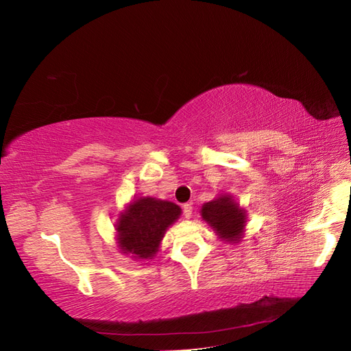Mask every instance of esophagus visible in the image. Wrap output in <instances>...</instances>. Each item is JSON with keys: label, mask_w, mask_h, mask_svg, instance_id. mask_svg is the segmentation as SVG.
I'll list each match as a JSON object with an SVG mask.
<instances>
[{"label": "esophagus", "mask_w": 351, "mask_h": 351, "mask_svg": "<svg viewBox=\"0 0 351 351\" xmlns=\"http://www.w3.org/2000/svg\"><path fill=\"white\" fill-rule=\"evenodd\" d=\"M184 216L186 219H191V216H193V204L191 203L184 204Z\"/></svg>", "instance_id": "obj_1"}]
</instances>
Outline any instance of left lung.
I'll return each mask as SVG.
<instances>
[{"label": "left lung", "mask_w": 351, "mask_h": 351, "mask_svg": "<svg viewBox=\"0 0 351 351\" xmlns=\"http://www.w3.org/2000/svg\"><path fill=\"white\" fill-rule=\"evenodd\" d=\"M202 219L213 229L219 239L237 244L244 238L247 212L231 194H220L202 206Z\"/></svg>", "instance_id": "left-lung-1"}]
</instances>
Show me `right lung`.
Masks as SVG:
<instances>
[{
	"label": "right lung",
	"instance_id": "obj_1",
	"mask_svg": "<svg viewBox=\"0 0 351 351\" xmlns=\"http://www.w3.org/2000/svg\"><path fill=\"white\" fill-rule=\"evenodd\" d=\"M178 204L154 197L134 198L119 213L114 223L120 253L134 260H152L160 250L167 231L181 216Z\"/></svg>",
	"mask_w": 351,
	"mask_h": 351
}]
</instances>
